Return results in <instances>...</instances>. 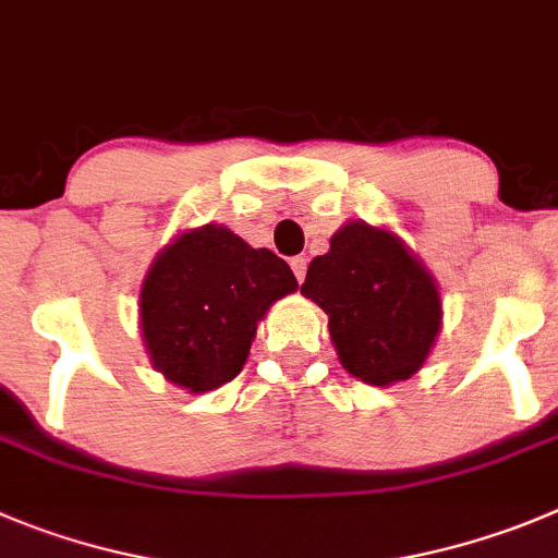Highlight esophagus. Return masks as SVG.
Here are the masks:
<instances>
[{
    "instance_id": "esophagus-1",
    "label": "esophagus",
    "mask_w": 558,
    "mask_h": 558,
    "mask_svg": "<svg viewBox=\"0 0 558 558\" xmlns=\"http://www.w3.org/2000/svg\"><path fill=\"white\" fill-rule=\"evenodd\" d=\"M290 268H293L295 279H299V282H304V276H306V259H304V257H293V259H290Z\"/></svg>"
}]
</instances>
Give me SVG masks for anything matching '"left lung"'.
Returning a JSON list of instances; mask_svg holds the SVG:
<instances>
[{"instance_id": "8db88e82", "label": "left lung", "mask_w": 558, "mask_h": 558, "mask_svg": "<svg viewBox=\"0 0 558 558\" xmlns=\"http://www.w3.org/2000/svg\"><path fill=\"white\" fill-rule=\"evenodd\" d=\"M301 293L329 315L342 367L387 387L417 373L442 326L434 276L387 229L351 221L306 268Z\"/></svg>"}]
</instances>
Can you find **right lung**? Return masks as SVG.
<instances>
[{"instance_id":"1","label":"right lung","mask_w":558,"mask_h":558,"mask_svg":"<svg viewBox=\"0 0 558 558\" xmlns=\"http://www.w3.org/2000/svg\"><path fill=\"white\" fill-rule=\"evenodd\" d=\"M299 288L268 248L227 227L182 232L151 263L141 288V335L151 365L191 392H209L243 371L268 306Z\"/></svg>"}]
</instances>
